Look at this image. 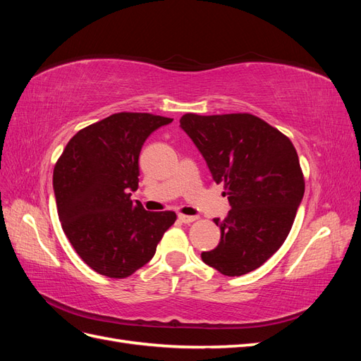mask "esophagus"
<instances>
[{
	"instance_id": "34e87169",
	"label": "esophagus",
	"mask_w": 361,
	"mask_h": 361,
	"mask_svg": "<svg viewBox=\"0 0 361 361\" xmlns=\"http://www.w3.org/2000/svg\"><path fill=\"white\" fill-rule=\"evenodd\" d=\"M178 218H179V221H180V223H183V224H190V223L195 221V216L183 215V214H179V215H178Z\"/></svg>"
}]
</instances>
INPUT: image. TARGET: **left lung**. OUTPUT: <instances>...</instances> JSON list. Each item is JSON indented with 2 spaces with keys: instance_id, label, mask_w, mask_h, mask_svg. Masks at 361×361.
Returning a JSON list of instances; mask_svg holds the SVG:
<instances>
[{
  "instance_id": "left-lung-1",
  "label": "left lung",
  "mask_w": 361,
  "mask_h": 361,
  "mask_svg": "<svg viewBox=\"0 0 361 361\" xmlns=\"http://www.w3.org/2000/svg\"><path fill=\"white\" fill-rule=\"evenodd\" d=\"M192 140L232 209L215 218L221 239L202 260L235 277L264 265L285 243L304 195V178L290 140L253 114H185Z\"/></svg>"
}]
</instances>
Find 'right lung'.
Segmentation results:
<instances>
[{
    "instance_id": "right-lung-1",
    "label": "right lung",
    "mask_w": 361,
    "mask_h": 361,
    "mask_svg": "<svg viewBox=\"0 0 361 361\" xmlns=\"http://www.w3.org/2000/svg\"><path fill=\"white\" fill-rule=\"evenodd\" d=\"M173 118L117 113L76 133L54 169L61 227L78 256L111 279L134 274L154 257L176 214L149 212L130 195L147 137Z\"/></svg>"
}]
</instances>
